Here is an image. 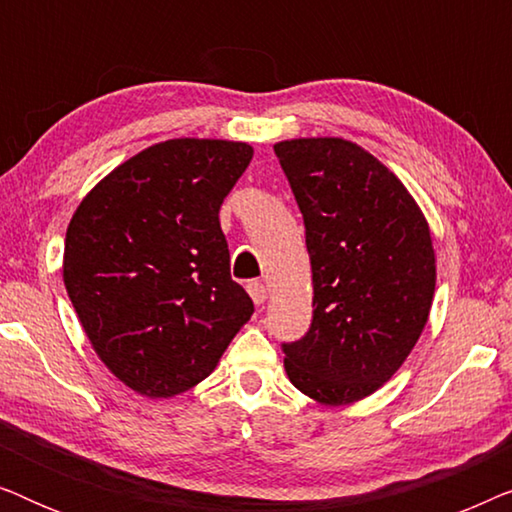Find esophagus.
<instances>
[{
    "label": "esophagus",
    "mask_w": 512,
    "mask_h": 512,
    "mask_svg": "<svg viewBox=\"0 0 512 512\" xmlns=\"http://www.w3.org/2000/svg\"><path fill=\"white\" fill-rule=\"evenodd\" d=\"M247 291H249V296L256 305H263L265 300H268V289H265V284L258 282V279H254V282L247 284Z\"/></svg>",
    "instance_id": "obj_1"
}]
</instances>
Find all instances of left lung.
<instances>
[{
    "label": "left lung",
    "mask_w": 512,
    "mask_h": 512,
    "mask_svg": "<svg viewBox=\"0 0 512 512\" xmlns=\"http://www.w3.org/2000/svg\"><path fill=\"white\" fill-rule=\"evenodd\" d=\"M305 219L312 326L284 345L293 387L321 405H349L389 382L429 321L436 251L403 181L342 137L275 144Z\"/></svg>",
    "instance_id": "obj_1"
}]
</instances>
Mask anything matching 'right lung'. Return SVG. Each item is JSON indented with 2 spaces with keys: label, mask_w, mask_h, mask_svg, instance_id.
Returning a JSON list of instances; mask_svg holds the SVG:
<instances>
[{
  "label": "right lung",
  "mask_w": 512,
  "mask_h": 512,
  "mask_svg": "<svg viewBox=\"0 0 512 512\" xmlns=\"http://www.w3.org/2000/svg\"><path fill=\"white\" fill-rule=\"evenodd\" d=\"M251 158L247 142H158L97 181L69 221V300L100 361L139 396L193 389L254 314L219 221Z\"/></svg>",
  "instance_id": "obj_1"
}]
</instances>
